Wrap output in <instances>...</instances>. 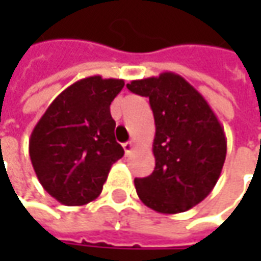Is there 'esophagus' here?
I'll return each mask as SVG.
<instances>
[{
    "mask_svg": "<svg viewBox=\"0 0 261 261\" xmlns=\"http://www.w3.org/2000/svg\"><path fill=\"white\" fill-rule=\"evenodd\" d=\"M134 148H135V144L132 142V141H129V142H126V144H123V149H125L126 155H129L132 151H134Z\"/></svg>",
    "mask_w": 261,
    "mask_h": 261,
    "instance_id": "esophagus-1",
    "label": "esophagus"
}]
</instances>
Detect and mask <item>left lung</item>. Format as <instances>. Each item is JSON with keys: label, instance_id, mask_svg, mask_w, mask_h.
<instances>
[{"label": "left lung", "instance_id": "8db88e82", "mask_svg": "<svg viewBox=\"0 0 261 261\" xmlns=\"http://www.w3.org/2000/svg\"><path fill=\"white\" fill-rule=\"evenodd\" d=\"M127 90L148 97L155 120L152 174L135 178L136 193L160 214H180L212 192L226 156L224 127L203 95L183 76L163 72Z\"/></svg>", "mask_w": 261, "mask_h": 261}]
</instances>
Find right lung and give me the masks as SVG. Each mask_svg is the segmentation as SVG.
I'll use <instances>...</instances> for the list:
<instances>
[{"mask_svg":"<svg viewBox=\"0 0 261 261\" xmlns=\"http://www.w3.org/2000/svg\"><path fill=\"white\" fill-rule=\"evenodd\" d=\"M123 80L87 76L50 103L35 126L29 154L46 192L66 206L87 205L103 190L125 151L116 142L110 105Z\"/></svg>","mask_w":261,"mask_h":261,"instance_id":"1","label":"right lung"}]
</instances>
